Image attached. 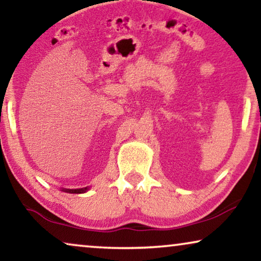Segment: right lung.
Listing matches in <instances>:
<instances>
[{"label": "right lung", "mask_w": 261, "mask_h": 261, "mask_svg": "<svg viewBox=\"0 0 261 261\" xmlns=\"http://www.w3.org/2000/svg\"><path fill=\"white\" fill-rule=\"evenodd\" d=\"M89 190V188H82V189H63V191L69 192V194H84Z\"/></svg>", "instance_id": "1"}]
</instances>
